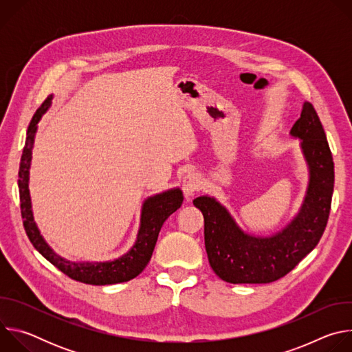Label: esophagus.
<instances>
[{"label":"esophagus","mask_w":352,"mask_h":352,"mask_svg":"<svg viewBox=\"0 0 352 352\" xmlns=\"http://www.w3.org/2000/svg\"><path fill=\"white\" fill-rule=\"evenodd\" d=\"M182 189L185 196L189 199L200 189V178L195 173H189L182 179Z\"/></svg>","instance_id":"esophagus-1"}]
</instances>
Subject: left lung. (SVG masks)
Instances as JSON below:
<instances>
[{
  "instance_id": "obj_1",
  "label": "left lung",
  "mask_w": 352,
  "mask_h": 352,
  "mask_svg": "<svg viewBox=\"0 0 352 352\" xmlns=\"http://www.w3.org/2000/svg\"><path fill=\"white\" fill-rule=\"evenodd\" d=\"M302 139L311 182L302 209L278 234L255 238L243 234L213 197L193 205L205 217V246L213 272L232 284H266L288 274L320 241L327 226L334 186V163L323 125L308 102L291 129Z\"/></svg>"
}]
</instances>
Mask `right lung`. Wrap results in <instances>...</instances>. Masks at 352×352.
I'll return each mask as SVG.
<instances>
[{
	"mask_svg": "<svg viewBox=\"0 0 352 352\" xmlns=\"http://www.w3.org/2000/svg\"><path fill=\"white\" fill-rule=\"evenodd\" d=\"M50 102H52V97H47L41 103V106L36 110L29 124L26 143L23 147L19 166L18 185L21 214L26 235L29 236L33 246L50 263L54 265L58 270H61L65 276L71 277L75 281L93 285H106L129 281L135 278L138 274H140L143 269L147 266L150 258H152L163 223L182 205V192L179 189H173L146 200L142 210V224L138 234V241L125 256L107 263H71L57 256L44 242L33 221L29 196V167L32 160L34 133L37 129L36 125L41 118V114L50 107Z\"/></svg>",
	"mask_w": 352,
	"mask_h": 352,
	"instance_id": "1",
	"label": "right lung"
}]
</instances>
